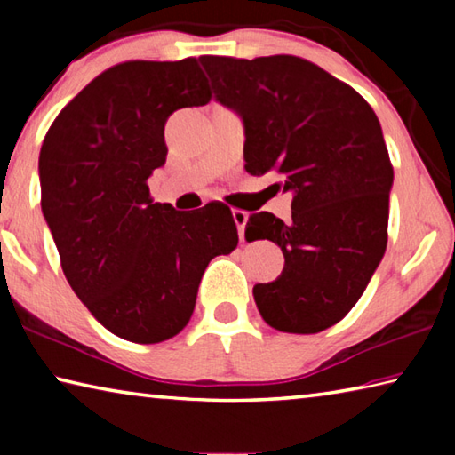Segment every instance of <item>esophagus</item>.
<instances>
[{"label": "esophagus", "mask_w": 455, "mask_h": 455, "mask_svg": "<svg viewBox=\"0 0 455 455\" xmlns=\"http://www.w3.org/2000/svg\"><path fill=\"white\" fill-rule=\"evenodd\" d=\"M233 219H235V222H236L238 236H241V241L244 243V227H246V220H249V212L241 211V209H235V211H233Z\"/></svg>", "instance_id": "34e87169"}]
</instances>
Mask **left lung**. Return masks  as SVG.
Here are the masks:
<instances>
[{
  "label": "left lung",
  "instance_id": "1",
  "mask_svg": "<svg viewBox=\"0 0 455 455\" xmlns=\"http://www.w3.org/2000/svg\"><path fill=\"white\" fill-rule=\"evenodd\" d=\"M220 104L244 122V168L275 172L292 190L291 220L251 214L246 241L281 246L284 268L252 289L259 313L283 333L333 327L363 295L387 246V146L373 108L309 60L203 56Z\"/></svg>",
  "mask_w": 455,
  "mask_h": 455
}]
</instances>
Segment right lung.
<instances>
[{"instance_id": "1", "label": "right lung", "mask_w": 455, "mask_h": 455, "mask_svg": "<svg viewBox=\"0 0 455 455\" xmlns=\"http://www.w3.org/2000/svg\"><path fill=\"white\" fill-rule=\"evenodd\" d=\"M211 102L196 58L130 60L96 76L52 122L40 150L42 211L61 271L88 311L132 343L187 327L204 268L238 244L233 212L154 203L174 110Z\"/></svg>"}]
</instances>
